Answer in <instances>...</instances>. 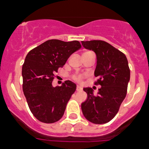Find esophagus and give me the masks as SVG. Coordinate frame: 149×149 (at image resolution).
<instances>
[{"instance_id":"obj_1","label":"esophagus","mask_w":149,"mask_h":149,"mask_svg":"<svg viewBox=\"0 0 149 149\" xmlns=\"http://www.w3.org/2000/svg\"><path fill=\"white\" fill-rule=\"evenodd\" d=\"M81 90H82V88L77 86V88H76V91H77V92H79V91H81Z\"/></svg>"}]
</instances>
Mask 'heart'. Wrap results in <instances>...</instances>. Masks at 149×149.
I'll list each match as a JSON object with an SVG mask.
<instances>
[{"label": "heart", "instance_id": "b5f03b06", "mask_svg": "<svg viewBox=\"0 0 149 149\" xmlns=\"http://www.w3.org/2000/svg\"><path fill=\"white\" fill-rule=\"evenodd\" d=\"M89 52H91V51H84V54H83V55L86 54H87V53H89ZM74 79L75 81H80L81 80V79H82V77H81V76H74Z\"/></svg>", "mask_w": 149, "mask_h": 149}]
</instances>
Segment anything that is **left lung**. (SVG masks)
I'll list each match as a JSON object with an SVG mask.
<instances>
[{
  "label": "left lung",
  "instance_id": "8db88e82",
  "mask_svg": "<svg viewBox=\"0 0 149 149\" xmlns=\"http://www.w3.org/2000/svg\"><path fill=\"white\" fill-rule=\"evenodd\" d=\"M82 45L93 50L97 56L95 85H100L97 95L93 89L84 88L87 98L81 104L83 114L94 124H104L113 119L127 94L130 68L122 51L102 40L82 41Z\"/></svg>",
  "mask_w": 149,
  "mask_h": 149
}]
</instances>
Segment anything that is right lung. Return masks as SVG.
Returning a JSON list of instances; mask_svg holds the SVG:
<instances>
[{
  "label": "right lung",
  "instance_id": "obj_1",
  "mask_svg": "<svg viewBox=\"0 0 149 149\" xmlns=\"http://www.w3.org/2000/svg\"><path fill=\"white\" fill-rule=\"evenodd\" d=\"M81 47L78 41L50 39L29 51L22 65L24 95L33 115L44 123L60 120L76 85L65 81L54 87L55 73Z\"/></svg>",
  "mask_w": 149,
  "mask_h": 149
}]
</instances>
